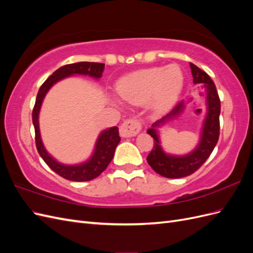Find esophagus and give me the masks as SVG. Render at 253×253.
<instances>
[{"mask_svg":"<svg viewBox=\"0 0 253 253\" xmlns=\"http://www.w3.org/2000/svg\"><path fill=\"white\" fill-rule=\"evenodd\" d=\"M141 124L137 119H127L120 126V135L122 137H134L140 132Z\"/></svg>","mask_w":253,"mask_h":253,"instance_id":"34e87169","label":"esophagus"}]
</instances>
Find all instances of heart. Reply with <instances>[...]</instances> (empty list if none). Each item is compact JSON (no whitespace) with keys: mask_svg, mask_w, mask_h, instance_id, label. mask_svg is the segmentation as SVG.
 <instances>
[{"mask_svg":"<svg viewBox=\"0 0 253 253\" xmlns=\"http://www.w3.org/2000/svg\"><path fill=\"white\" fill-rule=\"evenodd\" d=\"M183 84V76L176 65L151 67L135 72L121 79L118 94L128 103L139 104L151 97L152 104L158 109L170 105L178 97Z\"/></svg>","mask_w":253,"mask_h":253,"instance_id":"b5f03b06","label":"heart"}]
</instances>
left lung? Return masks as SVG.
Returning <instances> with one entry per match:
<instances>
[{
    "label": "left lung",
    "instance_id": "obj_1",
    "mask_svg": "<svg viewBox=\"0 0 253 253\" xmlns=\"http://www.w3.org/2000/svg\"><path fill=\"white\" fill-rule=\"evenodd\" d=\"M190 67L193 76V82L195 84H204V86L207 89L208 112H207V117L204 122L202 138L198 147L193 152H191L190 154L185 156H170L166 154L162 147H160L156 127L179 115L183 110L182 103H178L169 114H167L162 119L153 124L152 127L147 131L148 134L154 138V147H153L147 157L148 164L156 173L167 178L186 177V176L197 171L211 155L219 137L220 100L215 84H214L208 74L202 71L195 64L190 63Z\"/></svg>",
    "mask_w": 253,
    "mask_h": 253
}]
</instances>
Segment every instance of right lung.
Wrapping results in <instances>:
<instances>
[{
	"instance_id": "1",
	"label": "right lung",
	"mask_w": 253,
	"mask_h": 253,
	"mask_svg": "<svg viewBox=\"0 0 253 253\" xmlns=\"http://www.w3.org/2000/svg\"><path fill=\"white\" fill-rule=\"evenodd\" d=\"M104 70L103 63H95V62H78L73 64H66L61 66L56 72H53L51 76L45 80L42 84L39 91H38L36 103L33 110V122L35 126V135H36V147L40 156L43 158L50 169L56 172L61 177L73 181H87L98 177L112 162L114 157L115 149L120 141V136L117 126H113L103 131L100 136L98 137V140L95 147V152L93 156L86 163L77 165V166H65L56 162L48 153L45 150L44 145L41 140L40 129H39V112L43 99L46 95L48 89L55 84L57 81L63 79L68 76L75 74L80 75H88L90 77L96 79L100 78Z\"/></svg>"
}]
</instances>
